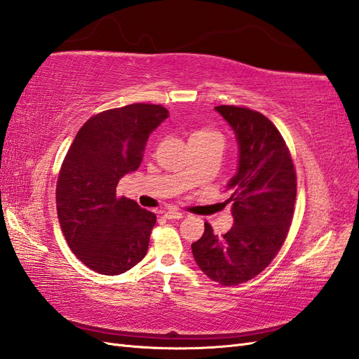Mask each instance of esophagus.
Returning <instances> with one entry per match:
<instances>
[{
	"instance_id": "1",
	"label": "esophagus",
	"mask_w": 359,
	"mask_h": 359,
	"mask_svg": "<svg viewBox=\"0 0 359 359\" xmlns=\"http://www.w3.org/2000/svg\"><path fill=\"white\" fill-rule=\"evenodd\" d=\"M163 217H165V218H168V219H180V218H183V214H182V212H179V210H172V209H170V210H165V212H163Z\"/></svg>"
}]
</instances>
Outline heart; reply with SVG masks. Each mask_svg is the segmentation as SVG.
<instances>
[{
	"mask_svg": "<svg viewBox=\"0 0 359 359\" xmlns=\"http://www.w3.org/2000/svg\"><path fill=\"white\" fill-rule=\"evenodd\" d=\"M191 141H222V136L210 128H201V130H196L191 135L189 142Z\"/></svg>",
	"mask_w": 359,
	"mask_h": 359,
	"instance_id": "b5f03b06",
	"label": "heart"
}]
</instances>
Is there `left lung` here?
I'll return each instance as SVG.
<instances>
[{"instance_id":"left-lung-1","label":"left lung","mask_w":359,"mask_h":359,"mask_svg":"<svg viewBox=\"0 0 359 359\" xmlns=\"http://www.w3.org/2000/svg\"><path fill=\"white\" fill-rule=\"evenodd\" d=\"M235 133L238 167L227 182L233 226L223 236L205 223L191 249L198 269L226 285L247 282L278 255L296 201V171L283 137L267 116L247 107L217 106Z\"/></svg>"}]
</instances>
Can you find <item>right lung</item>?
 Here are the masks:
<instances>
[{
    "label": "right lung",
    "instance_id": "obj_1",
    "mask_svg": "<svg viewBox=\"0 0 359 359\" xmlns=\"http://www.w3.org/2000/svg\"><path fill=\"white\" fill-rule=\"evenodd\" d=\"M168 118L159 104H128L89 118L59 172L57 217L77 258L100 274L126 273L149 250L156 215L116 197V185L140 168L145 144Z\"/></svg>",
    "mask_w": 359,
    "mask_h": 359
}]
</instances>
